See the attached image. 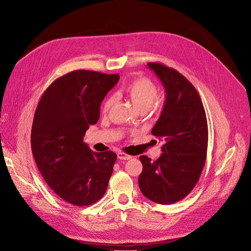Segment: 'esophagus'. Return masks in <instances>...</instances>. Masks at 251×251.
Segmentation results:
<instances>
[{"label": "esophagus", "instance_id": "esophagus-1", "mask_svg": "<svg viewBox=\"0 0 251 251\" xmlns=\"http://www.w3.org/2000/svg\"><path fill=\"white\" fill-rule=\"evenodd\" d=\"M118 158L121 159V160H128V159L131 158V156L126 154V153H125V152H119L118 153Z\"/></svg>", "mask_w": 251, "mask_h": 251}]
</instances>
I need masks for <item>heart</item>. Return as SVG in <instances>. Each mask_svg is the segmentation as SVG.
<instances>
[{
  "mask_svg": "<svg viewBox=\"0 0 251 251\" xmlns=\"http://www.w3.org/2000/svg\"><path fill=\"white\" fill-rule=\"evenodd\" d=\"M124 90L140 112H144L147 109L156 112L163 105L162 99L157 97L156 85L146 77H138L130 81L125 86ZM114 101V96H108L105 99L103 103L104 113H108L111 110Z\"/></svg>",
  "mask_w": 251,
  "mask_h": 251,
  "instance_id": "b5f03b06",
  "label": "heart"
}]
</instances>
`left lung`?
Segmentation results:
<instances>
[{"label":"left lung","mask_w":251,"mask_h":251,"mask_svg":"<svg viewBox=\"0 0 251 251\" xmlns=\"http://www.w3.org/2000/svg\"><path fill=\"white\" fill-rule=\"evenodd\" d=\"M147 65L166 92L163 111L151 130L164 143L157 160L139 157L142 172L138 185L150 201L169 205L190 194L202 174L207 158L208 123L202 100L185 76L162 63Z\"/></svg>","instance_id":"8db88e82"}]
</instances>
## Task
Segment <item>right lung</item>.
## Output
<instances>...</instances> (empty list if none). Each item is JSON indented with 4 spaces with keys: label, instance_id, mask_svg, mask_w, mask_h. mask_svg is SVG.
<instances>
[{
    "label": "right lung",
    "instance_id": "obj_1",
    "mask_svg": "<svg viewBox=\"0 0 251 251\" xmlns=\"http://www.w3.org/2000/svg\"><path fill=\"white\" fill-rule=\"evenodd\" d=\"M119 80V74L75 70L50 84L36 107L30 135L36 166L50 189L71 205H93L107 191L117 154L93 152L83 137Z\"/></svg>",
    "mask_w": 251,
    "mask_h": 251
}]
</instances>
